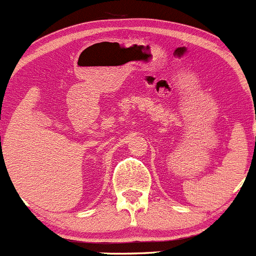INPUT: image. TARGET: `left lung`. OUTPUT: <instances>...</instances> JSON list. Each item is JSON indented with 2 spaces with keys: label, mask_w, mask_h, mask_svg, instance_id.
<instances>
[{
  "label": "left lung",
  "mask_w": 256,
  "mask_h": 256,
  "mask_svg": "<svg viewBox=\"0 0 256 256\" xmlns=\"http://www.w3.org/2000/svg\"><path fill=\"white\" fill-rule=\"evenodd\" d=\"M255 140H256V137H255Z\"/></svg>",
  "instance_id": "obj_1"
}]
</instances>
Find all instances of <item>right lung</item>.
Segmentation results:
<instances>
[{
    "instance_id": "right-lung-1",
    "label": "right lung",
    "mask_w": 256,
    "mask_h": 256,
    "mask_svg": "<svg viewBox=\"0 0 256 256\" xmlns=\"http://www.w3.org/2000/svg\"><path fill=\"white\" fill-rule=\"evenodd\" d=\"M0 138H1V137H0Z\"/></svg>"
}]
</instances>
